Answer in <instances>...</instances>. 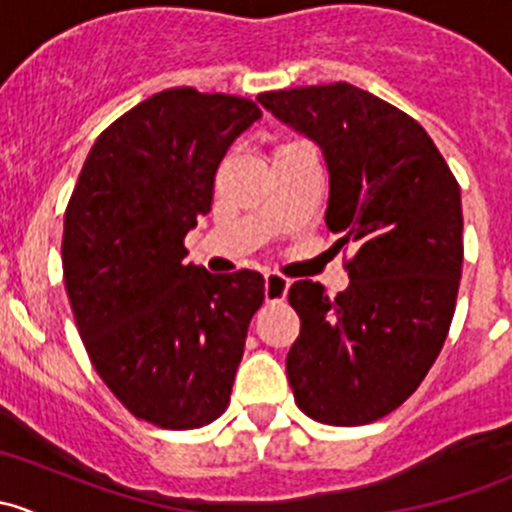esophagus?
<instances>
[{
    "instance_id": "1",
    "label": "esophagus",
    "mask_w": 512,
    "mask_h": 512,
    "mask_svg": "<svg viewBox=\"0 0 512 512\" xmlns=\"http://www.w3.org/2000/svg\"><path fill=\"white\" fill-rule=\"evenodd\" d=\"M287 289H289L287 277L277 275V272L265 275V299L267 302H282V299L287 297Z\"/></svg>"
}]
</instances>
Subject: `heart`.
Returning a JSON list of instances; mask_svg holds the SVG:
<instances>
[{
  "mask_svg": "<svg viewBox=\"0 0 512 512\" xmlns=\"http://www.w3.org/2000/svg\"><path fill=\"white\" fill-rule=\"evenodd\" d=\"M287 146H294V143H282V146H277V151H280V148H287Z\"/></svg>",
  "mask_w": 512,
  "mask_h": 512,
  "instance_id": "1",
  "label": "heart"
}]
</instances>
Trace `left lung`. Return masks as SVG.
Instances as JSON below:
<instances>
[{"mask_svg":"<svg viewBox=\"0 0 512 512\" xmlns=\"http://www.w3.org/2000/svg\"><path fill=\"white\" fill-rule=\"evenodd\" d=\"M314 138L329 168V232L349 287H289L299 337L287 354L294 401L329 426H361L399 409L441 354L463 267L461 188L409 113L364 89L299 86L257 96Z\"/></svg>","mask_w":512,"mask_h":512,"instance_id":"left-lung-1","label":"left lung"}]
</instances>
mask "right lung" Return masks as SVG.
Listing matches in <instances>:
<instances>
[{
    "label": "right lung",
    "mask_w": 512,
    "mask_h": 512,
    "mask_svg": "<svg viewBox=\"0 0 512 512\" xmlns=\"http://www.w3.org/2000/svg\"><path fill=\"white\" fill-rule=\"evenodd\" d=\"M262 116L193 86L146 98L96 138L64 215V282L91 364L153 426H208L230 404L265 277L185 265L230 143Z\"/></svg>",
    "instance_id": "1"
}]
</instances>
